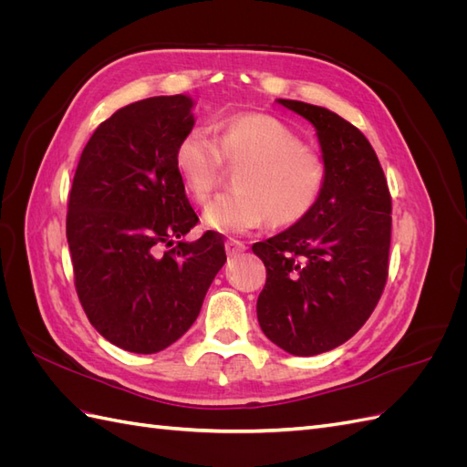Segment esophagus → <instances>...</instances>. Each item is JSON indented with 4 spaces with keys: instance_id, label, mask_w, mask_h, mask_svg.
Masks as SVG:
<instances>
[{
    "instance_id": "obj_1",
    "label": "esophagus",
    "mask_w": 467,
    "mask_h": 467,
    "mask_svg": "<svg viewBox=\"0 0 467 467\" xmlns=\"http://www.w3.org/2000/svg\"><path fill=\"white\" fill-rule=\"evenodd\" d=\"M244 251H245L244 242H237V239H228V242H225V253H228L230 257L239 255V253H244Z\"/></svg>"
}]
</instances>
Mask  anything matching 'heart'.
<instances>
[{
  "label": "heart",
  "mask_w": 467,
  "mask_h": 467,
  "mask_svg": "<svg viewBox=\"0 0 467 467\" xmlns=\"http://www.w3.org/2000/svg\"><path fill=\"white\" fill-rule=\"evenodd\" d=\"M223 161L242 167L237 192L216 196L202 212L206 228L222 234H247L268 220L273 225L300 222L316 208L327 182L323 155L288 124L263 112L228 117L220 138L206 126H194L175 148L177 173L199 201L220 185Z\"/></svg>",
  "instance_id": "obj_1"
}]
</instances>
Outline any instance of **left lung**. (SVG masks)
<instances>
[{
  "instance_id": "left-lung-1",
  "label": "left lung",
  "mask_w": 467,
  "mask_h": 467,
  "mask_svg": "<svg viewBox=\"0 0 467 467\" xmlns=\"http://www.w3.org/2000/svg\"><path fill=\"white\" fill-rule=\"evenodd\" d=\"M278 103L316 126L327 182L304 220L253 245L266 266L257 317L275 345L314 357L348 341L384 292L391 196L378 155L357 126L329 109Z\"/></svg>"
}]
</instances>
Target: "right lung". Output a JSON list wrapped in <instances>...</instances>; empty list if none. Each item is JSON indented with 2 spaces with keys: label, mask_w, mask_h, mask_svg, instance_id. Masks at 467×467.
Masks as SVG:
<instances>
[{
  "label": "right lung",
  "mask_w": 467,
  "mask_h": 467,
  "mask_svg": "<svg viewBox=\"0 0 467 467\" xmlns=\"http://www.w3.org/2000/svg\"><path fill=\"white\" fill-rule=\"evenodd\" d=\"M192 105L169 95L119 109L83 148L69 191L66 235L83 312L107 341L138 355L189 331L225 263L216 232L181 239L199 222L175 169Z\"/></svg>",
  "instance_id": "1"
}]
</instances>
